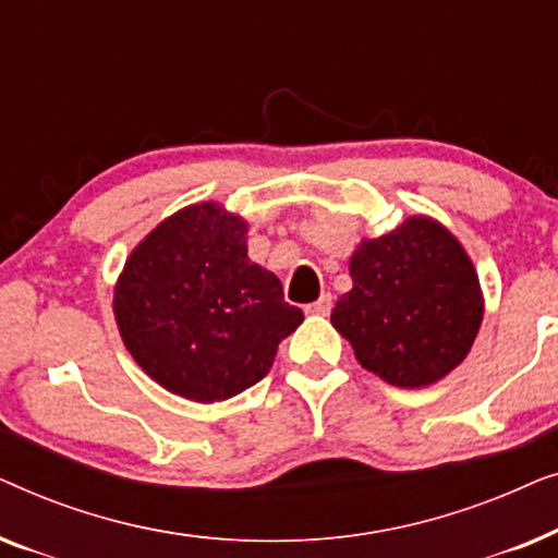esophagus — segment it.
<instances>
[{"label": "esophagus", "mask_w": 558, "mask_h": 558, "mask_svg": "<svg viewBox=\"0 0 558 558\" xmlns=\"http://www.w3.org/2000/svg\"><path fill=\"white\" fill-rule=\"evenodd\" d=\"M330 310H332V296L330 294H323L317 302H312V304H307V307H304L307 315H319V317L330 315Z\"/></svg>", "instance_id": "1"}]
</instances>
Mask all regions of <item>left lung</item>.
Wrapping results in <instances>:
<instances>
[{
    "mask_svg": "<svg viewBox=\"0 0 558 558\" xmlns=\"http://www.w3.org/2000/svg\"><path fill=\"white\" fill-rule=\"evenodd\" d=\"M353 289L332 310L357 363L399 388L445 378L470 353L483 292L460 241L429 218H409L350 258Z\"/></svg>",
    "mask_w": 558,
    "mask_h": 558,
    "instance_id": "8db88e82",
    "label": "left lung"
}]
</instances>
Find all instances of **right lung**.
<instances>
[{"instance_id": "add662e5", "label": "right lung", "mask_w": 558, "mask_h": 558, "mask_svg": "<svg viewBox=\"0 0 558 558\" xmlns=\"http://www.w3.org/2000/svg\"><path fill=\"white\" fill-rule=\"evenodd\" d=\"M124 345L167 391L213 403L269 373L304 319L246 256V223L216 203L174 213L132 251L113 292Z\"/></svg>"}]
</instances>
